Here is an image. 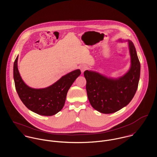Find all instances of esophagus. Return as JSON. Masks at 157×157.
<instances>
[{
    "label": "esophagus",
    "mask_w": 157,
    "mask_h": 157,
    "mask_svg": "<svg viewBox=\"0 0 157 157\" xmlns=\"http://www.w3.org/2000/svg\"><path fill=\"white\" fill-rule=\"evenodd\" d=\"M80 70H81V72H82V73H83L84 72V71L87 69V67H86L85 65H82V66H81L80 67Z\"/></svg>",
    "instance_id": "1"
}]
</instances>
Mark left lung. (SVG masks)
Segmentation results:
<instances>
[{"mask_svg":"<svg viewBox=\"0 0 157 157\" xmlns=\"http://www.w3.org/2000/svg\"><path fill=\"white\" fill-rule=\"evenodd\" d=\"M119 41L123 42L121 40ZM131 56L129 71L118 78L105 76L97 72L86 70V89L90 104L103 113H112L127 106L136 91L140 75V63L134 45L128 40Z\"/></svg>","mask_w":157,"mask_h":157,"instance_id":"8db88e82","label":"left lung"}]
</instances>
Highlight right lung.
<instances>
[{"label":"right lung","mask_w":157,"mask_h":157,"mask_svg":"<svg viewBox=\"0 0 157 157\" xmlns=\"http://www.w3.org/2000/svg\"><path fill=\"white\" fill-rule=\"evenodd\" d=\"M18 56L14 63L13 75L16 91L23 103L30 111L45 116H52L64 106L67 91L81 74L80 69L62 76L52 85L42 89H34L23 81L17 67Z\"/></svg>","instance_id":"right-lung-1"}]
</instances>
